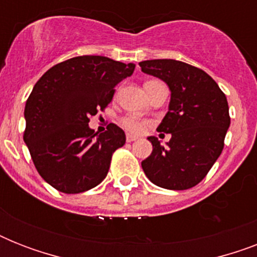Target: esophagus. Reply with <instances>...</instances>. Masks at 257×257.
I'll list each match as a JSON object with an SVG mask.
<instances>
[{
	"label": "esophagus",
	"mask_w": 257,
	"mask_h": 257,
	"mask_svg": "<svg viewBox=\"0 0 257 257\" xmlns=\"http://www.w3.org/2000/svg\"><path fill=\"white\" fill-rule=\"evenodd\" d=\"M137 139H139V136H135V135H128V136H126V141H128V143L136 141Z\"/></svg>",
	"instance_id": "34e87169"
}]
</instances>
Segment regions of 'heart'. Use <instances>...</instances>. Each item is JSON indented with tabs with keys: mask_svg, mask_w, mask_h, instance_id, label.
Returning <instances> with one entry per match:
<instances>
[{
	"mask_svg": "<svg viewBox=\"0 0 257 257\" xmlns=\"http://www.w3.org/2000/svg\"><path fill=\"white\" fill-rule=\"evenodd\" d=\"M149 122L145 120H141L136 116H126L121 118V126L129 133H141L144 132L145 128L148 126Z\"/></svg>",
	"mask_w": 257,
	"mask_h": 257,
	"instance_id": "obj_1",
	"label": "heart"
}]
</instances>
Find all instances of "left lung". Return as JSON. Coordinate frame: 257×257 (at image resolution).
I'll list each match as a JSON object with an SVG mask.
<instances>
[{
    "instance_id": "8db88e82",
    "label": "left lung",
    "mask_w": 257,
    "mask_h": 257,
    "mask_svg": "<svg viewBox=\"0 0 257 257\" xmlns=\"http://www.w3.org/2000/svg\"><path fill=\"white\" fill-rule=\"evenodd\" d=\"M139 65L169 86L168 112L157 132L171 133L163 147L151 136L153 151L143 171L157 187L184 191L207 176L224 148L231 124L227 97L204 70L176 60H148Z\"/></svg>"
}]
</instances>
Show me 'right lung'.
<instances>
[{"instance_id":"right-lung-1","label":"right lung","mask_w":257,"mask_h":257,"mask_svg":"<svg viewBox=\"0 0 257 257\" xmlns=\"http://www.w3.org/2000/svg\"><path fill=\"white\" fill-rule=\"evenodd\" d=\"M135 64L102 56H78L52 66L25 105L24 141L42 179L64 193L89 191L106 177L125 133L109 124L97 135L89 118L112 101L114 88Z\"/></svg>"}]
</instances>
